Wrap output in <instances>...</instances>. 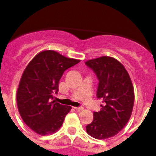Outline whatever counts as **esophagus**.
Returning <instances> with one entry per match:
<instances>
[{
	"label": "esophagus",
	"mask_w": 156,
	"mask_h": 156,
	"mask_svg": "<svg viewBox=\"0 0 156 156\" xmlns=\"http://www.w3.org/2000/svg\"><path fill=\"white\" fill-rule=\"evenodd\" d=\"M75 109L76 110V111L81 112V111H82L83 109H84V108L83 107H75Z\"/></svg>",
	"instance_id": "obj_1"
}]
</instances>
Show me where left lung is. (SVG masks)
Returning a JSON list of instances; mask_svg holds the SVG:
<instances>
[{
  "label": "left lung",
  "mask_w": 156,
  "mask_h": 156,
  "mask_svg": "<svg viewBox=\"0 0 156 156\" xmlns=\"http://www.w3.org/2000/svg\"><path fill=\"white\" fill-rule=\"evenodd\" d=\"M85 65L97 75V98H101L98 112L86 126L88 135L105 139L117 135L129 122L134 105V88L128 71L115 58L102 56L88 60Z\"/></svg>",
  "instance_id": "obj_1"
}]
</instances>
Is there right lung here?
Returning a JSON list of instances; mask_svg holds the SVG:
<instances>
[{
  "label": "right lung",
  "mask_w": 156,
  "mask_h": 156,
  "mask_svg": "<svg viewBox=\"0 0 156 156\" xmlns=\"http://www.w3.org/2000/svg\"><path fill=\"white\" fill-rule=\"evenodd\" d=\"M80 60L66 58L55 51H43L27 65L17 91V104L23 121L41 135L57 132L63 124L71 106L56 102L54 93L65 70Z\"/></svg>",
  "instance_id": "add662e5"
}]
</instances>
